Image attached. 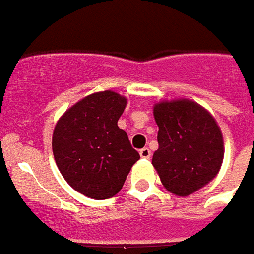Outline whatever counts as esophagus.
Wrapping results in <instances>:
<instances>
[{
	"label": "esophagus",
	"mask_w": 254,
	"mask_h": 254,
	"mask_svg": "<svg viewBox=\"0 0 254 254\" xmlns=\"http://www.w3.org/2000/svg\"><path fill=\"white\" fill-rule=\"evenodd\" d=\"M139 154L142 158H150V157H151V151H150V149H147V147H143V149L139 150Z\"/></svg>",
	"instance_id": "obj_1"
}]
</instances>
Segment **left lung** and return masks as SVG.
I'll return each mask as SVG.
<instances>
[{"mask_svg":"<svg viewBox=\"0 0 254 254\" xmlns=\"http://www.w3.org/2000/svg\"><path fill=\"white\" fill-rule=\"evenodd\" d=\"M158 149L151 164L170 193L188 196L207 186L221 169L225 149L214 116L188 99L161 101L153 108Z\"/></svg>","mask_w":254,"mask_h":254,"instance_id":"left-lung-1","label":"left lung"}]
</instances>
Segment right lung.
Masks as SVG:
<instances>
[{
	"label": "right lung",
	"instance_id": "obj_1",
	"mask_svg": "<svg viewBox=\"0 0 254 254\" xmlns=\"http://www.w3.org/2000/svg\"><path fill=\"white\" fill-rule=\"evenodd\" d=\"M127 99L114 90L92 93L64 112L55 125L53 153L71 188L103 200L125 184L139 153L118 127Z\"/></svg>",
	"mask_w": 254,
	"mask_h": 254
}]
</instances>
